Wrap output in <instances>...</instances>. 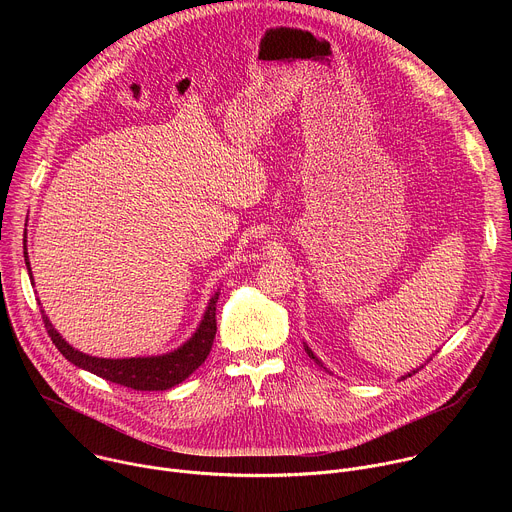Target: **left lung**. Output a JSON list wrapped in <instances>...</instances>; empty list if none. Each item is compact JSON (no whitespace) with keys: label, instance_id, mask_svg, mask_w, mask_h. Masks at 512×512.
<instances>
[{"label":"left lung","instance_id":"1","mask_svg":"<svg viewBox=\"0 0 512 512\" xmlns=\"http://www.w3.org/2000/svg\"><path fill=\"white\" fill-rule=\"evenodd\" d=\"M306 350H308V354H310V356H312V358H316V356H314V354H312V350H310V348H308V346H306ZM318 362H320V360H318ZM417 371H419V369H417ZM417 371H413V373H409V375H405V377H403V379H407V377H411V375H415V373H417Z\"/></svg>","mask_w":512,"mask_h":512}]
</instances>
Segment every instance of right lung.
<instances>
[{
    "label": "right lung",
    "mask_w": 512,
    "mask_h": 512,
    "mask_svg": "<svg viewBox=\"0 0 512 512\" xmlns=\"http://www.w3.org/2000/svg\"><path fill=\"white\" fill-rule=\"evenodd\" d=\"M24 257H26V267L30 273V261H28L26 247H24ZM30 277H32V273H30ZM216 300H218V294H214V298L210 300L200 328L184 346H180L178 350H174L170 354L152 356V358H117V360H113V358L89 356V354H83L72 346H68L62 340V336L52 328L44 310H42V322H44V328H46L50 340L60 350V354L66 360H70L72 364H77V367H81L97 377H103L111 383H117L121 387H127V389L166 391V389L182 383L184 379H188L206 360V356L212 348L214 334H216Z\"/></svg>",
    "instance_id": "add662e5"
}]
</instances>
